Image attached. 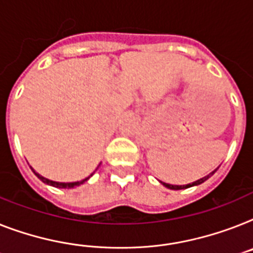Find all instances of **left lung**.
<instances>
[{
    "instance_id": "8db88e82",
    "label": "left lung",
    "mask_w": 253,
    "mask_h": 253,
    "mask_svg": "<svg viewBox=\"0 0 253 253\" xmlns=\"http://www.w3.org/2000/svg\"><path fill=\"white\" fill-rule=\"evenodd\" d=\"M216 170H217V169H214L213 172L210 173L208 176H206V177H203V178L198 179V181H195V182H193V183H189V185H183V186H178V185H169V183H166V182H162V183H163V185H164V186H166V187H168V189H172V190L187 189V187H191V186H195V185H200V183H203L204 181H207V179L210 178V177L212 176V174H213L214 172H216Z\"/></svg>"
}]
</instances>
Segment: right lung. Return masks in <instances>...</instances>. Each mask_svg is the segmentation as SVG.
Returning a JSON list of instances; mask_svg holds the SVG:
<instances>
[{
    "label": "right lung",
    "instance_id": "add662e5",
    "mask_svg": "<svg viewBox=\"0 0 253 253\" xmlns=\"http://www.w3.org/2000/svg\"><path fill=\"white\" fill-rule=\"evenodd\" d=\"M33 173H35V174H36V176L39 177V178L41 179L42 182L47 183V185H51V186H54V187H60V189H72V187H76V186H79V185H81V183L85 182V181L89 178V177H87V178L83 179V181H80V182H67V183H64V182H55V181H50V179L45 178V177H42L41 174L36 173L35 170H33Z\"/></svg>",
    "mask_w": 253,
    "mask_h": 253
}]
</instances>
